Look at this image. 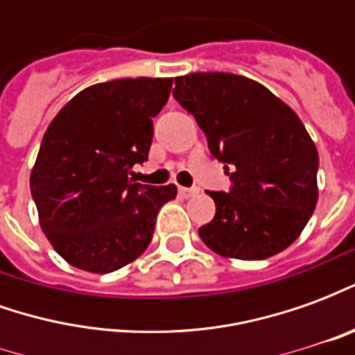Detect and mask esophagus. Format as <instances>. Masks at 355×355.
<instances>
[{
  "instance_id": "obj_1",
  "label": "esophagus",
  "mask_w": 355,
  "mask_h": 355,
  "mask_svg": "<svg viewBox=\"0 0 355 355\" xmlns=\"http://www.w3.org/2000/svg\"><path fill=\"white\" fill-rule=\"evenodd\" d=\"M198 192H200L198 188H184V186H180V188H178V193H180L182 198H186V200H188V198H192V196H196Z\"/></svg>"
}]
</instances>
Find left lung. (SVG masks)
<instances>
[{"label":"left lung","mask_w":355,"mask_h":355,"mask_svg":"<svg viewBox=\"0 0 355 355\" xmlns=\"http://www.w3.org/2000/svg\"><path fill=\"white\" fill-rule=\"evenodd\" d=\"M173 96L224 163L230 192H209L215 218L203 243L226 259L262 261L282 253L318 203V148L300 117L257 81L224 72L175 78Z\"/></svg>","instance_id":"1"}]
</instances>
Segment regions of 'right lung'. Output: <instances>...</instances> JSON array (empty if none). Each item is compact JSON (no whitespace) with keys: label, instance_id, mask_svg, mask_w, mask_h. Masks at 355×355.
<instances>
[{"label":"right lung","instance_id":"add662e5","mask_svg":"<svg viewBox=\"0 0 355 355\" xmlns=\"http://www.w3.org/2000/svg\"><path fill=\"white\" fill-rule=\"evenodd\" d=\"M173 78H125L83 89L43 135L30 190L45 238L68 264L108 274L152 241L157 211L177 186L135 182Z\"/></svg>","mask_w":355,"mask_h":355}]
</instances>
